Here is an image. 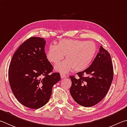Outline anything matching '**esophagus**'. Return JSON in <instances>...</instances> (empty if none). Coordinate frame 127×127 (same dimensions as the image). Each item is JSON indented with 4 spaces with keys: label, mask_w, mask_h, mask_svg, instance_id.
<instances>
[{
    "label": "esophagus",
    "mask_w": 127,
    "mask_h": 127,
    "mask_svg": "<svg viewBox=\"0 0 127 127\" xmlns=\"http://www.w3.org/2000/svg\"><path fill=\"white\" fill-rule=\"evenodd\" d=\"M61 77L62 79H64V78H65L66 77V76L64 74H61Z\"/></svg>",
    "instance_id": "34e87169"
}]
</instances>
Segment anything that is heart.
<instances>
[{
	"mask_svg": "<svg viewBox=\"0 0 127 127\" xmlns=\"http://www.w3.org/2000/svg\"><path fill=\"white\" fill-rule=\"evenodd\" d=\"M96 51V45L93 41L63 39L57 45L49 46L46 57L50 62L57 64L65 56L66 60L55 68L59 72L66 73L73 69L75 71H81L88 67Z\"/></svg>",
	"mask_w": 127,
	"mask_h": 127,
	"instance_id": "b5f03b06",
	"label": "heart"
}]
</instances>
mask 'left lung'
<instances>
[{
	"mask_svg": "<svg viewBox=\"0 0 127 127\" xmlns=\"http://www.w3.org/2000/svg\"><path fill=\"white\" fill-rule=\"evenodd\" d=\"M78 78L70 76V93L78 104L92 107L100 102L109 91L113 78V68L110 54L102 46L93 63L83 71L77 73Z\"/></svg>",
	"mask_w": 127,
	"mask_h": 127,
	"instance_id": "obj_1",
	"label": "left lung"
}]
</instances>
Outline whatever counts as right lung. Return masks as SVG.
Segmentation results:
<instances>
[{"label":"right lung","mask_w":127,"mask_h":127,"mask_svg":"<svg viewBox=\"0 0 127 127\" xmlns=\"http://www.w3.org/2000/svg\"><path fill=\"white\" fill-rule=\"evenodd\" d=\"M45 40L31 37L14 54L8 70L14 95L28 108L38 109L48 103L53 87L61 80L59 73H51L53 66L45 52Z\"/></svg>","instance_id":"obj_1"}]
</instances>
